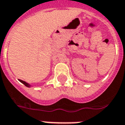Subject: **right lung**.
<instances>
[{
    "mask_svg": "<svg viewBox=\"0 0 125 125\" xmlns=\"http://www.w3.org/2000/svg\"><path fill=\"white\" fill-rule=\"evenodd\" d=\"M19 80V81H20L22 83V84H24V85H25V86L28 87V88H29V87H31V85H30V84H28V83H27L26 82L23 81V80Z\"/></svg>",
    "mask_w": 125,
    "mask_h": 125,
    "instance_id": "1",
    "label": "right lung"
}]
</instances>
